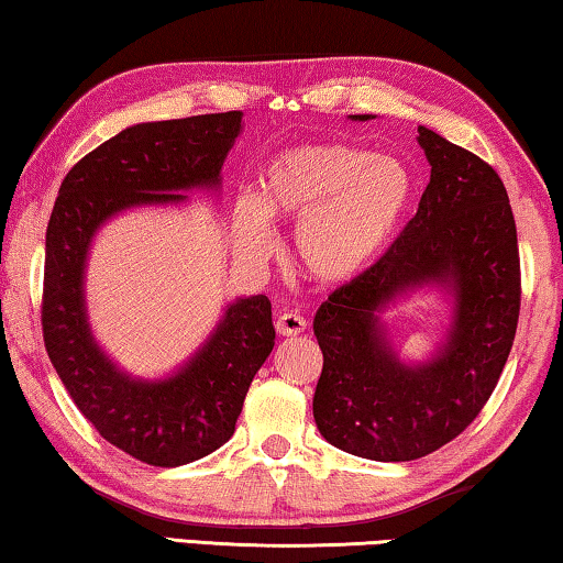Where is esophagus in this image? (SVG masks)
<instances>
[{
  "instance_id": "1",
  "label": "esophagus",
  "mask_w": 563,
  "mask_h": 563,
  "mask_svg": "<svg viewBox=\"0 0 563 563\" xmlns=\"http://www.w3.org/2000/svg\"><path fill=\"white\" fill-rule=\"evenodd\" d=\"M306 328L308 323L298 313H283L278 320H275V330H278L280 335H290V338L300 335L306 333Z\"/></svg>"
}]
</instances>
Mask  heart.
<instances>
[{
    "instance_id": "1",
    "label": "heart",
    "mask_w": 563,
    "mask_h": 563,
    "mask_svg": "<svg viewBox=\"0 0 563 563\" xmlns=\"http://www.w3.org/2000/svg\"><path fill=\"white\" fill-rule=\"evenodd\" d=\"M413 180L406 165L355 145H302L273 157L261 195L233 205V243L245 263L278 247L273 220H298L292 253L306 278L341 285L383 253L404 222Z\"/></svg>"
}]
</instances>
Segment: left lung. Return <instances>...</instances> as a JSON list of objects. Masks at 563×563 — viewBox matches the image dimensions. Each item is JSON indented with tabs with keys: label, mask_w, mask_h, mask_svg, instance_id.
I'll list each match as a JSON object with an SVG mask.
<instances>
[{
	"label": "left lung",
	"mask_w": 563,
	"mask_h": 563,
	"mask_svg": "<svg viewBox=\"0 0 563 563\" xmlns=\"http://www.w3.org/2000/svg\"><path fill=\"white\" fill-rule=\"evenodd\" d=\"M418 145L431 180L416 216L376 265L330 292L313 320L323 351L318 431L371 461H413L456 439L494 394L519 323V240L501 177L428 128H418ZM421 287H441L452 318L440 351L408 364L382 313Z\"/></svg>",
	"instance_id": "1"
}]
</instances>
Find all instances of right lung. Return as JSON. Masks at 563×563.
I'll return each instance as SVG.
<instances>
[{"mask_svg": "<svg viewBox=\"0 0 563 563\" xmlns=\"http://www.w3.org/2000/svg\"><path fill=\"white\" fill-rule=\"evenodd\" d=\"M240 132L243 112L132 124L69 169L47 225L42 330L49 361L102 439L150 466H185L230 441L250 383L275 345L271 300L235 298L180 368L135 378L89 325V247L120 212L220 190L222 163Z\"/></svg>", "mask_w": 563, "mask_h": 563, "instance_id": "1", "label": "right lung"}]
</instances>
